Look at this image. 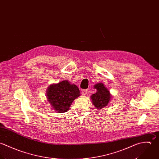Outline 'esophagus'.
I'll return each mask as SVG.
<instances>
[{
	"mask_svg": "<svg viewBox=\"0 0 159 159\" xmlns=\"http://www.w3.org/2000/svg\"><path fill=\"white\" fill-rule=\"evenodd\" d=\"M87 92H88V90H83L82 92V95H86L87 94Z\"/></svg>",
	"mask_w": 159,
	"mask_h": 159,
	"instance_id": "1",
	"label": "esophagus"
}]
</instances>
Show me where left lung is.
Masks as SVG:
<instances>
[{"mask_svg": "<svg viewBox=\"0 0 159 159\" xmlns=\"http://www.w3.org/2000/svg\"><path fill=\"white\" fill-rule=\"evenodd\" d=\"M94 87L97 92L91 96L92 101L97 109L104 108L110 102L111 98L110 92L102 83L97 84Z\"/></svg>", "mask_w": 159, "mask_h": 159, "instance_id": "8db88e82", "label": "left lung"}]
</instances>
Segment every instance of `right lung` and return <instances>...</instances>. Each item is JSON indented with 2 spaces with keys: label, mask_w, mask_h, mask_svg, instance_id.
<instances>
[{
  "label": "right lung",
  "mask_w": 159,
  "mask_h": 159,
  "mask_svg": "<svg viewBox=\"0 0 159 159\" xmlns=\"http://www.w3.org/2000/svg\"><path fill=\"white\" fill-rule=\"evenodd\" d=\"M47 93L48 101L53 109L60 113L66 112L72 101L80 96L78 87L67 80L50 85Z\"/></svg>",
  "instance_id": "obj_1"
}]
</instances>
